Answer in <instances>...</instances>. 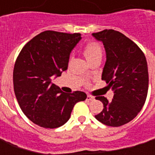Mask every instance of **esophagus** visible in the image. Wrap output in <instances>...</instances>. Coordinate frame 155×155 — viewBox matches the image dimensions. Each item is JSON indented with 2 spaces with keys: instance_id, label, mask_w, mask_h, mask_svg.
<instances>
[{
  "instance_id": "34e87169",
  "label": "esophagus",
  "mask_w": 155,
  "mask_h": 155,
  "mask_svg": "<svg viewBox=\"0 0 155 155\" xmlns=\"http://www.w3.org/2000/svg\"><path fill=\"white\" fill-rule=\"evenodd\" d=\"M94 100V98L93 96L88 94V96H87V100H90V101H91V100Z\"/></svg>"
}]
</instances>
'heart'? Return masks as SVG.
Wrapping results in <instances>:
<instances>
[{
    "mask_svg": "<svg viewBox=\"0 0 155 155\" xmlns=\"http://www.w3.org/2000/svg\"><path fill=\"white\" fill-rule=\"evenodd\" d=\"M84 55L88 62L97 57H102V48L96 42H89L84 48Z\"/></svg>",
    "mask_w": 155,
    "mask_h": 155,
    "instance_id": "1",
    "label": "heart"
}]
</instances>
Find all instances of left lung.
Segmentation results:
<instances>
[{
  "instance_id": "obj_1",
  "label": "left lung",
  "mask_w": 155,
  "mask_h": 155,
  "mask_svg": "<svg viewBox=\"0 0 155 155\" xmlns=\"http://www.w3.org/2000/svg\"><path fill=\"white\" fill-rule=\"evenodd\" d=\"M106 51L102 80L114 90L110 102L97 96L104 109L95 118L110 127H120L133 120L139 113L148 94L149 72L143 52L133 40L113 29L94 33Z\"/></svg>"
}]
</instances>
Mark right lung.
I'll use <instances>...</instances> for the list:
<instances>
[{"label":"right lung","instance_id":"right-lung-1","mask_svg":"<svg viewBox=\"0 0 155 155\" xmlns=\"http://www.w3.org/2000/svg\"><path fill=\"white\" fill-rule=\"evenodd\" d=\"M81 35L47 30L36 35L23 46L16 60L13 86L24 115L44 128H56L69 120L76 103L84 101L82 91L64 93L51 84L68 67L71 50Z\"/></svg>","mask_w":155,"mask_h":155}]
</instances>
